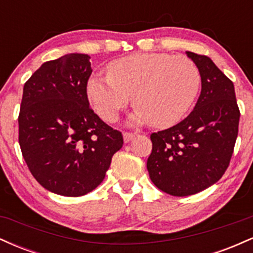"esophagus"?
<instances>
[{"label":"esophagus","instance_id":"34e87169","mask_svg":"<svg viewBox=\"0 0 253 253\" xmlns=\"http://www.w3.org/2000/svg\"><path fill=\"white\" fill-rule=\"evenodd\" d=\"M135 134L134 133H128V132H125L124 133V141L125 143H129L133 138H134Z\"/></svg>","mask_w":253,"mask_h":253}]
</instances>
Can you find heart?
Instances as JSON below:
<instances>
[{
  "label": "heart",
  "mask_w": 253,
  "mask_h": 253,
  "mask_svg": "<svg viewBox=\"0 0 253 253\" xmlns=\"http://www.w3.org/2000/svg\"><path fill=\"white\" fill-rule=\"evenodd\" d=\"M201 75L195 63L184 56L135 53L108 65V76L92 75L86 96L107 123H114L132 96L136 107L130 125L150 123L170 127L189 112L199 94Z\"/></svg>",
  "instance_id": "heart-1"
}]
</instances>
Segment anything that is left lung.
<instances>
[{
  "mask_svg": "<svg viewBox=\"0 0 253 253\" xmlns=\"http://www.w3.org/2000/svg\"><path fill=\"white\" fill-rule=\"evenodd\" d=\"M201 75V94L181 123L151 134L147 159L151 181L172 196L207 189L228 168L238 136L240 112L234 85L207 56L185 52Z\"/></svg>",
  "mask_w": 253,
  "mask_h": 253,
  "instance_id": "obj_1",
  "label": "left lung"
}]
</instances>
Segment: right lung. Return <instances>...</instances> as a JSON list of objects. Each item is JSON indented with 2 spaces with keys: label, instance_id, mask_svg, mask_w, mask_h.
I'll list each match as a JSON object with an SVG mask.
<instances>
[{
  "label": "right lung",
  "instance_id": "1",
  "mask_svg": "<svg viewBox=\"0 0 253 253\" xmlns=\"http://www.w3.org/2000/svg\"><path fill=\"white\" fill-rule=\"evenodd\" d=\"M90 57L69 53L43 63L25 83L19 143L32 175L45 189L82 196L104 179L123 147L121 132L89 107Z\"/></svg>",
  "mask_w": 253,
  "mask_h": 253
}]
</instances>
